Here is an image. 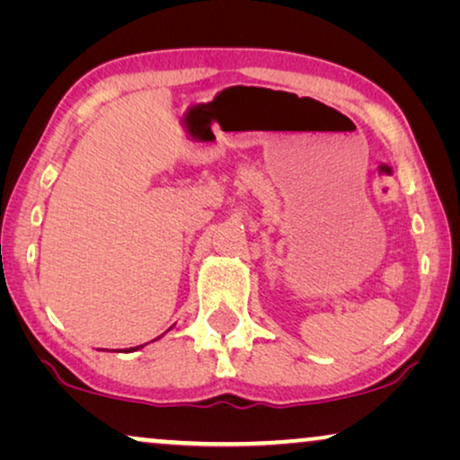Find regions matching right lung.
<instances>
[{
  "label": "right lung",
  "mask_w": 460,
  "mask_h": 460,
  "mask_svg": "<svg viewBox=\"0 0 460 460\" xmlns=\"http://www.w3.org/2000/svg\"><path fill=\"white\" fill-rule=\"evenodd\" d=\"M134 349H137V348H134Z\"/></svg>",
  "instance_id": "add662e5"
}]
</instances>
